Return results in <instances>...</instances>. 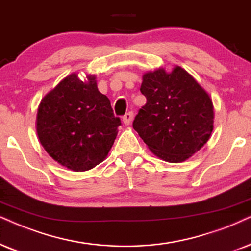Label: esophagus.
Returning a JSON list of instances; mask_svg holds the SVG:
<instances>
[{
  "instance_id": "esophagus-1",
  "label": "esophagus",
  "mask_w": 251,
  "mask_h": 251,
  "mask_svg": "<svg viewBox=\"0 0 251 251\" xmlns=\"http://www.w3.org/2000/svg\"><path fill=\"white\" fill-rule=\"evenodd\" d=\"M133 116H134V113H133L132 111H129V112L126 113V115L123 117L124 124H125V125H129V124H131V122H132V119H133Z\"/></svg>"
}]
</instances>
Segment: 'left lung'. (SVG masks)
Instances as JSON below:
<instances>
[{
  "instance_id": "left-lung-1",
  "label": "left lung",
  "mask_w": 251,
  "mask_h": 251,
  "mask_svg": "<svg viewBox=\"0 0 251 251\" xmlns=\"http://www.w3.org/2000/svg\"><path fill=\"white\" fill-rule=\"evenodd\" d=\"M141 94L147 103L133 120L148 148L171 163L185 161L198 151L213 131V104L195 78L176 67L144 75Z\"/></svg>"
}]
</instances>
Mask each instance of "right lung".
<instances>
[{"instance_id": "add662e5", "label": "right lung", "mask_w": 251, "mask_h": 251, "mask_svg": "<svg viewBox=\"0 0 251 251\" xmlns=\"http://www.w3.org/2000/svg\"><path fill=\"white\" fill-rule=\"evenodd\" d=\"M122 125L96 77L67 76L41 100L37 116L40 144L68 169L85 171L105 158Z\"/></svg>"}]
</instances>
